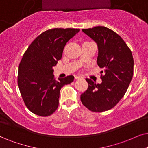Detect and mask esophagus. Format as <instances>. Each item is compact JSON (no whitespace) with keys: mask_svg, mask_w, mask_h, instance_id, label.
I'll return each mask as SVG.
<instances>
[{"mask_svg":"<svg viewBox=\"0 0 148 148\" xmlns=\"http://www.w3.org/2000/svg\"><path fill=\"white\" fill-rule=\"evenodd\" d=\"M80 78H81V77H80V76H75V79H76V80H78V79H80Z\"/></svg>","mask_w":148,"mask_h":148,"instance_id":"obj_1","label":"esophagus"}]
</instances>
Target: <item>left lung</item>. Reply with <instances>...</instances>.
Here are the masks:
<instances>
[{
  "mask_svg": "<svg viewBox=\"0 0 148 148\" xmlns=\"http://www.w3.org/2000/svg\"><path fill=\"white\" fill-rule=\"evenodd\" d=\"M82 31L98 44L97 63L104 72L101 71L100 84L86 78L88 88L80 95V100L91 111H106L118 103L128 89L133 76V57L123 39L110 29L98 26Z\"/></svg>",
  "mask_w": 148,
  "mask_h": 148,
  "instance_id": "8db88e82",
  "label": "left lung"
}]
</instances>
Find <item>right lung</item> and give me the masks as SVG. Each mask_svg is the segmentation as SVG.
Wrapping results in <instances>:
<instances>
[{"label":"right lung","mask_w":148,"mask_h":148,"mask_svg":"<svg viewBox=\"0 0 148 148\" xmlns=\"http://www.w3.org/2000/svg\"><path fill=\"white\" fill-rule=\"evenodd\" d=\"M79 29H49L38 35L22 56L18 84L24 104L33 113L42 117L57 109L60 90L72 83V75L56 80L52 67L62 57L63 48Z\"/></svg>","instance_id":"add662e5"}]
</instances>
